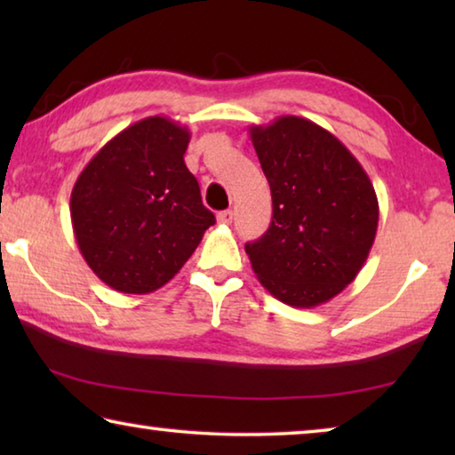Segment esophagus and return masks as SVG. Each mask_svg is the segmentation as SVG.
<instances>
[{
    "mask_svg": "<svg viewBox=\"0 0 455 455\" xmlns=\"http://www.w3.org/2000/svg\"><path fill=\"white\" fill-rule=\"evenodd\" d=\"M233 219H235L233 211H222V212L217 214V220L220 222V225H230V222H233Z\"/></svg>",
    "mask_w": 455,
    "mask_h": 455,
    "instance_id": "obj_1",
    "label": "esophagus"
}]
</instances>
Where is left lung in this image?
<instances>
[{"instance_id":"obj_1","label":"left lung","mask_w":455,"mask_h":455,"mask_svg":"<svg viewBox=\"0 0 455 455\" xmlns=\"http://www.w3.org/2000/svg\"><path fill=\"white\" fill-rule=\"evenodd\" d=\"M249 132L273 198L271 227L244 244L252 271L291 307L327 303L355 279L373 246V184L359 160L311 120L281 116Z\"/></svg>"}]
</instances>
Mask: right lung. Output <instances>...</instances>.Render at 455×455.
<instances>
[{"instance_id": "add662e5", "label": "right lung", "mask_w": 455, "mask_h": 455, "mask_svg": "<svg viewBox=\"0 0 455 455\" xmlns=\"http://www.w3.org/2000/svg\"><path fill=\"white\" fill-rule=\"evenodd\" d=\"M188 128L148 116L106 142L70 196L76 243L100 281L118 292L163 287L196 251L214 214L184 164Z\"/></svg>"}]
</instances>
